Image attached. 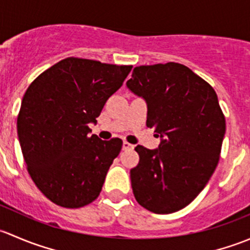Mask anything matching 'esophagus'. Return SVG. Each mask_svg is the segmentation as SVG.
<instances>
[{"label":"esophagus","mask_w":250,"mask_h":250,"mask_svg":"<svg viewBox=\"0 0 250 250\" xmlns=\"http://www.w3.org/2000/svg\"><path fill=\"white\" fill-rule=\"evenodd\" d=\"M122 148H123V150H125V151H127V150H133V148H134V145H132V144H129V143H128V141H123Z\"/></svg>","instance_id":"obj_1"}]
</instances>
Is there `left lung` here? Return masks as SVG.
<instances>
[{"label":"left lung","instance_id":"8db88e82","mask_svg":"<svg viewBox=\"0 0 250 250\" xmlns=\"http://www.w3.org/2000/svg\"><path fill=\"white\" fill-rule=\"evenodd\" d=\"M127 88L145 100L146 125L161 138L155 150L135 147V200L156 214L180 210L203 190L220 157L226 125L215 90L178 62L137 66Z\"/></svg>","mask_w":250,"mask_h":250}]
</instances>
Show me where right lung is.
<instances>
[{
	"label": "right lung",
	"mask_w": 250,
	"mask_h": 250,
	"mask_svg": "<svg viewBox=\"0 0 250 250\" xmlns=\"http://www.w3.org/2000/svg\"><path fill=\"white\" fill-rule=\"evenodd\" d=\"M130 65L66 58L42 72L25 92L17 120L27 172L48 200L80 208L99 196L122 140L89 137L105 103Z\"/></svg>",
	"instance_id": "right-lung-1"
}]
</instances>
